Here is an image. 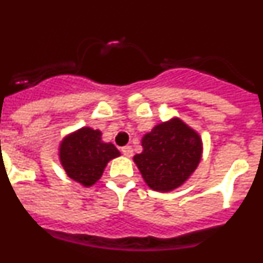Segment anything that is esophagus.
I'll return each instance as SVG.
<instances>
[{"instance_id": "esophagus-1", "label": "esophagus", "mask_w": 263, "mask_h": 263, "mask_svg": "<svg viewBox=\"0 0 263 263\" xmlns=\"http://www.w3.org/2000/svg\"><path fill=\"white\" fill-rule=\"evenodd\" d=\"M121 152H122V154H124L125 157L130 158L133 155V147H132V146H124V147L121 148Z\"/></svg>"}]
</instances>
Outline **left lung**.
I'll return each mask as SVG.
<instances>
[{
	"label": "left lung",
	"instance_id": "8db88e82",
	"mask_svg": "<svg viewBox=\"0 0 263 263\" xmlns=\"http://www.w3.org/2000/svg\"><path fill=\"white\" fill-rule=\"evenodd\" d=\"M143 152L134 155L139 173L154 191H173L190 178L201 159V139L174 118L157 125L142 138Z\"/></svg>",
	"mask_w": 263,
	"mask_h": 263
}]
</instances>
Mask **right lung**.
I'll return each mask as SVG.
<instances>
[{
    "label": "right lung",
    "instance_id": "obj_1",
    "mask_svg": "<svg viewBox=\"0 0 263 263\" xmlns=\"http://www.w3.org/2000/svg\"><path fill=\"white\" fill-rule=\"evenodd\" d=\"M59 157L67 175L89 187L101 178L109 160L120 157V152L113 143L101 141L100 130L83 127L63 139Z\"/></svg>",
    "mask_w": 263,
    "mask_h": 263
}]
</instances>
